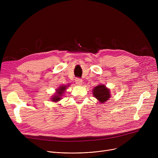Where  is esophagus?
<instances>
[{
	"instance_id": "esophagus-1",
	"label": "esophagus",
	"mask_w": 158,
	"mask_h": 158,
	"mask_svg": "<svg viewBox=\"0 0 158 158\" xmlns=\"http://www.w3.org/2000/svg\"><path fill=\"white\" fill-rule=\"evenodd\" d=\"M76 83L79 85V86H81L82 83V81L81 79H76Z\"/></svg>"
}]
</instances>
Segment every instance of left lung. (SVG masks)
Segmentation results:
<instances>
[{"mask_svg": "<svg viewBox=\"0 0 158 158\" xmlns=\"http://www.w3.org/2000/svg\"><path fill=\"white\" fill-rule=\"evenodd\" d=\"M93 95L97 99L98 101L104 104L108 101L111 97L110 89L107 88L104 85H98L92 90Z\"/></svg>", "mask_w": 158, "mask_h": 158, "instance_id": "8db88e82", "label": "left lung"}]
</instances>
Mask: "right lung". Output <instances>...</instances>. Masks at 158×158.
Returning a JSON list of instances; mask_svg holds the SVG:
<instances>
[{
    "instance_id": "add662e5",
    "label": "right lung",
    "mask_w": 158,
    "mask_h": 158,
    "mask_svg": "<svg viewBox=\"0 0 158 158\" xmlns=\"http://www.w3.org/2000/svg\"><path fill=\"white\" fill-rule=\"evenodd\" d=\"M69 86L70 85L69 84L67 85H61L58 87V88L56 89L55 94L52 96L51 101L54 102H57L58 101H60L62 98V97L65 92V90H66V88L69 87Z\"/></svg>"
}]
</instances>
